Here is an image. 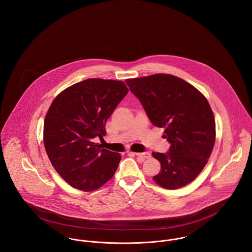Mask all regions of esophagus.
<instances>
[{
  "mask_svg": "<svg viewBox=\"0 0 252 252\" xmlns=\"http://www.w3.org/2000/svg\"><path fill=\"white\" fill-rule=\"evenodd\" d=\"M134 155L137 157H140L142 158H149L151 155L149 152H144V153H134Z\"/></svg>",
  "mask_w": 252,
  "mask_h": 252,
  "instance_id": "34e87169",
  "label": "esophagus"
}]
</instances>
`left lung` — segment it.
Segmentation results:
<instances>
[{
    "label": "left lung",
    "mask_w": 252,
    "mask_h": 252,
    "mask_svg": "<svg viewBox=\"0 0 252 252\" xmlns=\"http://www.w3.org/2000/svg\"><path fill=\"white\" fill-rule=\"evenodd\" d=\"M126 84L162 137L167 153L153 152L161 169L153 177L165 189H179L203 170L216 142V121L206 97L193 86L172 74L156 73L126 79Z\"/></svg>",
    "instance_id": "left-lung-1"
}]
</instances>
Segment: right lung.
Here are the masks:
<instances>
[{"instance_id": "1", "label": "right lung", "mask_w": 252, "mask_h": 252, "mask_svg": "<svg viewBox=\"0 0 252 252\" xmlns=\"http://www.w3.org/2000/svg\"><path fill=\"white\" fill-rule=\"evenodd\" d=\"M127 93L122 81L90 78L67 88L52 102L43 143L52 165L73 188L97 190L117 170L120 154L94 139L106 135L107 120Z\"/></svg>"}]
</instances>
